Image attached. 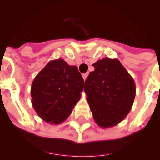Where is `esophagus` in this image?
Returning a JSON list of instances; mask_svg holds the SVG:
<instances>
[{
  "mask_svg": "<svg viewBox=\"0 0 160 160\" xmlns=\"http://www.w3.org/2000/svg\"><path fill=\"white\" fill-rule=\"evenodd\" d=\"M87 76H88V73H84V74H82V78H83V79H84V81H85L86 79H87Z\"/></svg>",
  "mask_w": 160,
  "mask_h": 160,
  "instance_id": "esophagus-1",
  "label": "esophagus"
}]
</instances>
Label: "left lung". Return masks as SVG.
Returning <instances> with one entry per match:
<instances>
[{
  "instance_id": "8db88e82",
  "label": "left lung",
  "mask_w": 160,
  "mask_h": 160,
  "mask_svg": "<svg viewBox=\"0 0 160 160\" xmlns=\"http://www.w3.org/2000/svg\"><path fill=\"white\" fill-rule=\"evenodd\" d=\"M92 65L95 70L86 79L84 91L93 118L101 128L115 126L133 106L135 82L118 59L107 57Z\"/></svg>"
}]
</instances>
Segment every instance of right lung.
<instances>
[{"label":"right lung","mask_w":160,"mask_h":160,"mask_svg":"<svg viewBox=\"0 0 160 160\" xmlns=\"http://www.w3.org/2000/svg\"><path fill=\"white\" fill-rule=\"evenodd\" d=\"M83 86L77 66L69 65L63 59L50 61L32 82V106L43 121L61 124L81 98Z\"/></svg>","instance_id":"add662e5"}]
</instances>
